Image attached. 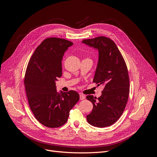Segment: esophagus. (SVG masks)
<instances>
[{
    "label": "esophagus",
    "mask_w": 157,
    "mask_h": 157,
    "mask_svg": "<svg viewBox=\"0 0 157 157\" xmlns=\"http://www.w3.org/2000/svg\"><path fill=\"white\" fill-rule=\"evenodd\" d=\"M85 98H86V96H85V95H84V94H80V95H79V99H80V100H83V99H85Z\"/></svg>",
    "instance_id": "esophagus-1"
}]
</instances>
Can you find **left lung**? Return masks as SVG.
Wrapping results in <instances>:
<instances>
[{
    "mask_svg": "<svg viewBox=\"0 0 157 157\" xmlns=\"http://www.w3.org/2000/svg\"><path fill=\"white\" fill-rule=\"evenodd\" d=\"M82 43L98 50L93 82L104 86L99 98L86 96L93 104L92 112L86 116L87 122L101 128L110 126L120 118L128 101L130 83L126 63L116 43L109 38L98 36Z\"/></svg>",
    "mask_w": 157,
    "mask_h": 157,
    "instance_id": "8db88e82",
    "label": "left lung"
}]
</instances>
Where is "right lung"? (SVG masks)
<instances>
[{"label": "right lung", "instance_id": "obj_1", "mask_svg": "<svg viewBox=\"0 0 157 157\" xmlns=\"http://www.w3.org/2000/svg\"><path fill=\"white\" fill-rule=\"evenodd\" d=\"M73 44L63 38H46L35 50L26 70L24 86L30 109L36 120L47 127L64 125L79 100L75 91H56V81L62 75L63 56Z\"/></svg>", "mask_w": 157, "mask_h": 157}]
</instances>
